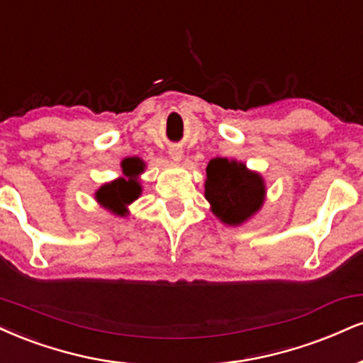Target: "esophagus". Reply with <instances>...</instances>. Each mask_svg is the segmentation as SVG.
Wrapping results in <instances>:
<instances>
[{"mask_svg": "<svg viewBox=\"0 0 363 363\" xmlns=\"http://www.w3.org/2000/svg\"><path fill=\"white\" fill-rule=\"evenodd\" d=\"M169 155H170V159L176 160V162H177V160L182 159V150L179 147H172L169 150Z\"/></svg>", "mask_w": 363, "mask_h": 363, "instance_id": "1", "label": "esophagus"}]
</instances>
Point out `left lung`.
Returning <instances> with one entry per match:
<instances>
[{
	"mask_svg": "<svg viewBox=\"0 0 363 363\" xmlns=\"http://www.w3.org/2000/svg\"><path fill=\"white\" fill-rule=\"evenodd\" d=\"M204 198L220 221L238 226L262 208L265 182L259 172L248 170L243 162L216 157L206 167Z\"/></svg>",
	"mask_w": 363,
	"mask_h": 363,
	"instance_id": "1",
	"label": "left lung"
}]
</instances>
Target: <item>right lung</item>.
Segmentation results:
<instances>
[{"label": "right lung", "instance_id": "obj_1", "mask_svg": "<svg viewBox=\"0 0 363 363\" xmlns=\"http://www.w3.org/2000/svg\"><path fill=\"white\" fill-rule=\"evenodd\" d=\"M121 167H123V177L103 184L94 194L96 201L101 206L110 209L111 213H115L116 216H126L128 213L126 206L142 194L138 176L143 172V164L138 159H126Z\"/></svg>", "mask_w": 363, "mask_h": 363}]
</instances>
